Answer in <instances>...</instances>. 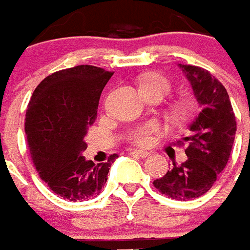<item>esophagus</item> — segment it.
Returning <instances> with one entry per match:
<instances>
[{
    "label": "esophagus",
    "instance_id": "obj_1",
    "mask_svg": "<svg viewBox=\"0 0 250 250\" xmlns=\"http://www.w3.org/2000/svg\"><path fill=\"white\" fill-rule=\"evenodd\" d=\"M132 154H134V156L141 157V158H146V157L149 156L150 153H149V152H146V150H138V149H134L133 152H132Z\"/></svg>",
    "mask_w": 250,
    "mask_h": 250
}]
</instances>
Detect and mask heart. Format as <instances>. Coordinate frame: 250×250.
<instances>
[{"instance_id":"heart-1","label":"heart","mask_w":250,"mask_h":250,"mask_svg":"<svg viewBox=\"0 0 250 250\" xmlns=\"http://www.w3.org/2000/svg\"><path fill=\"white\" fill-rule=\"evenodd\" d=\"M148 87H157L161 89L164 94L167 93L169 89V82L164 76L162 75H149L142 81L141 88H148ZM187 108L182 107L179 109V113H186ZM159 130L158 123L156 122H147L145 125H138V127L130 129L127 134L128 142L133 143L136 146H141V147H146L152 143V134L156 133Z\"/></svg>"}]
</instances>
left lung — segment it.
Here are the masks:
<instances>
[{"label":"left lung","instance_id":"obj_1","mask_svg":"<svg viewBox=\"0 0 250 250\" xmlns=\"http://www.w3.org/2000/svg\"><path fill=\"white\" fill-rule=\"evenodd\" d=\"M179 67L192 84L201 112L190 123L188 137L178 142L188 143V159L173 164L153 186L172 199L186 201L203 195L217 181L230 156L237 122L228 92L210 72L190 64Z\"/></svg>","mask_w":250,"mask_h":250}]
</instances>
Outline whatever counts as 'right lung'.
Here are the masks:
<instances>
[{"label":"right lung","instance_id":"right-lung-1","mask_svg":"<svg viewBox=\"0 0 250 250\" xmlns=\"http://www.w3.org/2000/svg\"><path fill=\"white\" fill-rule=\"evenodd\" d=\"M112 76L89 64L61 69L36 87L27 107L24 132L33 164L49 189L69 202L100 194L118 158L111 154L105 163L94 164L82 156L101 93Z\"/></svg>","mask_w":250,"mask_h":250}]
</instances>
